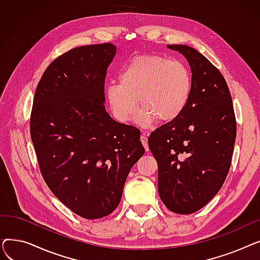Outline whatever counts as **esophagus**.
<instances>
[{"label": "esophagus", "mask_w": 260, "mask_h": 260, "mask_svg": "<svg viewBox=\"0 0 260 260\" xmlns=\"http://www.w3.org/2000/svg\"><path fill=\"white\" fill-rule=\"evenodd\" d=\"M140 140H141V142H142V144H143V146H144V148H145V151L148 152V143H147V137H146L145 134L141 135Z\"/></svg>", "instance_id": "34e87169"}]
</instances>
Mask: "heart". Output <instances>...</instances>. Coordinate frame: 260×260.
Here are the masks:
<instances>
[{
	"label": "heart",
	"mask_w": 260,
	"mask_h": 260,
	"mask_svg": "<svg viewBox=\"0 0 260 260\" xmlns=\"http://www.w3.org/2000/svg\"><path fill=\"white\" fill-rule=\"evenodd\" d=\"M193 90L189 68L180 60L142 54L129 60L119 74V83L109 84L106 100L115 118L127 123L143 111L139 124L149 126L159 119L169 123L179 118Z\"/></svg>",
	"instance_id": "b5f03b06"
}]
</instances>
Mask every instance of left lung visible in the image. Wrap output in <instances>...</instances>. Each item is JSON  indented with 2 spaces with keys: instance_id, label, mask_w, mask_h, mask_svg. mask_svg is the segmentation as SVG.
<instances>
[{
  "instance_id": "1",
  "label": "left lung",
  "mask_w": 260,
  "mask_h": 260,
  "mask_svg": "<svg viewBox=\"0 0 260 260\" xmlns=\"http://www.w3.org/2000/svg\"><path fill=\"white\" fill-rule=\"evenodd\" d=\"M187 60L193 78L189 102L179 118L148 138L158 163V192L177 214L202 209L221 188L236 139V120L226 82L195 48L168 45Z\"/></svg>"
}]
</instances>
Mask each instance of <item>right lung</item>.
I'll return each instance as SVG.
<instances>
[{"instance_id":"right-lung-1","label":"right lung","mask_w":260,"mask_h":260,"mask_svg":"<svg viewBox=\"0 0 260 260\" xmlns=\"http://www.w3.org/2000/svg\"><path fill=\"white\" fill-rule=\"evenodd\" d=\"M112 43L81 46L54 60L36 89L30 135L41 174L64 206L98 219L119 206L131 169L144 154L140 131L105 111Z\"/></svg>"}]
</instances>
